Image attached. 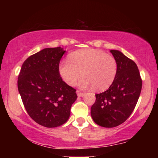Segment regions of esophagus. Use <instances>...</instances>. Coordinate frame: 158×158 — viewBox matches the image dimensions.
Instances as JSON below:
<instances>
[{"label": "esophagus", "mask_w": 158, "mask_h": 158, "mask_svg": "<svg viewBox=\"0 0 158 158\" xmlns=\"http://www.w3.org/2000/svg\"><path fill=\"white\" fill-rule=\"evenodd\" d=\"M77 94L78 97H83V96H85V93H83V92H81L80 90H77Z\"/></svg>", "instance_id": "34e87169"}]
</instances>
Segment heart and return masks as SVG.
I'll return each mask as SVG.
<instances>
[{"instance_id":"b5f03b06","label":"heart","mask_w":158,"mask_h":158,"mask_svg":"<svg viewBox=\"0 0 158 158\" xmlns=\"http://www.w3.org/2000/svg\"><path fill=\"white\" fill-rule=\"evenodd\" d=\"M69 60L59 64V73L66 84L73 86L80 78L81 88L93 86L96 90H104L114 82L117 73V61L113 56L101 50L81 49L70 54Z\"/></svg>"}]
</instances>
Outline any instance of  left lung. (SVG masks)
<instances>
[{
    "label": "left lung",
    "instance_id": "obj_1",
    "mask_svg": "<svg viewBox=\"0 0 158 158\" xmlns=\"http://www.w3.org/2000/svg\"><path fill=\"white\" fill-rule=\"evenodd\" d=\"M110 52L117 61V76L108 90L96 94L90 108L94 122L106 128L118 126L130 117L142 89V79L135 61L118 50Z\"/></svg>",
    "mask_w": 158,
    "mask_h": 158
}]
</instances>
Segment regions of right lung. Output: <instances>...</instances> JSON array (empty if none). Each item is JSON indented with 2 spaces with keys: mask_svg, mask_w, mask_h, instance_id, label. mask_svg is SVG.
<instances>
[{
  "mask_svg": "<svg viewBox=\"0 0 158 158\" xmlns=\"http://www.w3.org/2000/svg\"><path fill=\"white\" fill-rule=\"evenodd\" d=\"M64 52L58 47L30 56L23 63L18 79V88L27 114L47 128L66 123L77 98V90L66 84L59 73Z\"/></svg>",
  "mask_w": 158,
  "mask_h": 158,
  "instance_id": "add662e5",
  "label": "right lung"
}]
</instances>
